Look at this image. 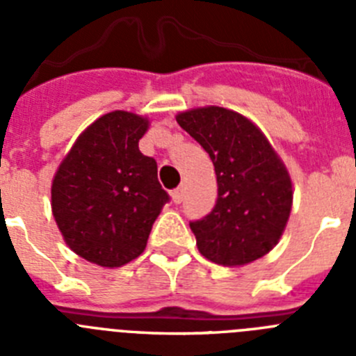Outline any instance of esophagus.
Returning <instances> with one entry per match:
<instances>
[{
	"mask_svg": "<svg viewBox=\"0 0 356 356\" xmlns=\"http://www.w3.org/2000/svg\"><path fill=\"white\" fill-rule=\"evenodd\" d=\"M171 197H172V201H175V203H181V201H184V188H181V187L175 188V191L171 193Z\"/></svg>",
	"mask_w": 356,
	"mask_h": 356,
	"instance_id": "34e87169",
	"label": "esophagus"
}]
</instances>
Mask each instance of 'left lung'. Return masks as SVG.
<instances>
[{
	"instance_id": "1",
	"label": "left lung",
	"mask_w": 356,
	"mask_h": 356,
	"mask_svg": "<svg viewBox=\"0 0 356 356\" xmlns=\"http://www.w3.org/2000/svg\"><path fill=\"white\" fill-rule=\"evenodd\" d=\"M176 121L216 169V207L191 222L200 253L225 267L262 259L278 244L291 216L294 191L285 163L262 130L235 110L200 106L180 112Z\"/></svg>"
}]
</instances>
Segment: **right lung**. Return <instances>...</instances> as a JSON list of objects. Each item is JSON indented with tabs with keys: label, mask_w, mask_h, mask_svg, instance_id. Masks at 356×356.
Wrapping results in <instances>:
<instances>
[{
	"label": "right lung",
	"mask_w": 356,
	"mask_h": 356,
	"mask_svg": "<svg viewBox=\"0 0 356 356\" xmlns=\"http://www.w3.org/2000/svg\"><path fill=\"white\" fill-rule=\"evenodd\" d=\"M144 115L114 110L80 134L51 184V212L71 251L96 266L121 267L146 250L169 201L155 159L140 153Z\"/></svg>",
	"instance_id": "obj_1"
}]
</instances>
